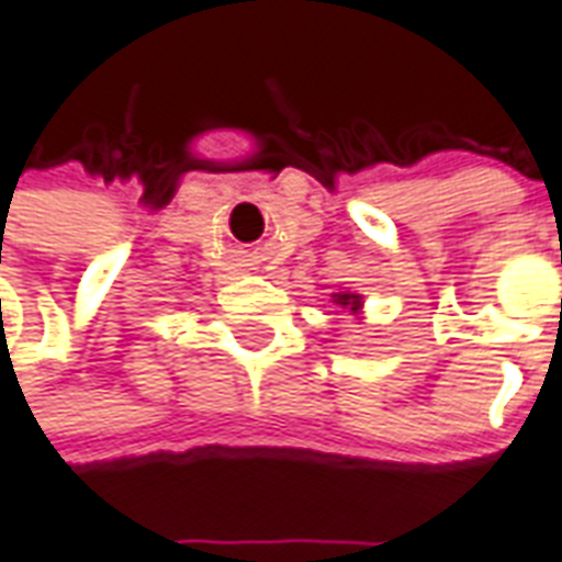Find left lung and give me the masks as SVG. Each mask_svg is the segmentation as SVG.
Here are the masks:
<instances>
[{
	"mask_svg": "<svg viewBox=\"0 0 562 562\" xmlns=\"http://www.w3.org/2000/svg\"><path fill=\"white\" fill-rule=\"evenodd\" d=\"M333 305H338V308H348L353 317H360V314H363V296H360V293H351V290H338V293H333Z\"/></svg>",
	"mask_w": 562,
	"mask_h": 562,
	"instance_id": "8db88e82",
	"label": "left lung"
}]
</instances>
